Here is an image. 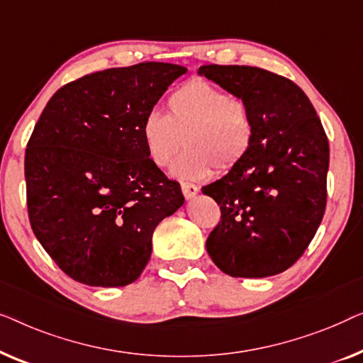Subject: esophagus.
<instances>
[{
	"instance_id": "34e87169",
	"label": "esophagus",
	"mask_w": 363,
	"mask_h": 363,
	"mask_svg": "<svg viewBox=\"0 0 363 363\" xmlns=\"http://www.w3.org/2000/svg\"><path fill=\"white\" fill-rule=\"evenodd\" d=\"M181 191L184 194V197H186L187 201H191V199H194V197L197 196L199 187L196 186V184H192V182H182L181 184Z\"/></svg>"
}]
</instances>
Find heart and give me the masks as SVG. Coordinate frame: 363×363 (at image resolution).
Returning <instances> with one entry per match:
<instances>
[{"label": "heart", "instance_id": "b5f03b06", "mask_svg": "<svg viewBox=\"0 0 363 363\" xmlns=\"http://www.w3.org/2000/svg\"><path fill=\"white\" fill-rule=\"evenodd\" d=\"M167 113L150 111L141 136L151 162L167 167L182 145L187 147L172 166L177 179H202L242 164L257 138L248 101L227 95L203 80L181 85L167 96Z\"/></svg>", "mask_w": 363, "mask_h": 363}]
</instances>
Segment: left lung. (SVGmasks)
I'll list each match as a JSON object with an SVG mask.
<instances>
[{
  "label": "left lung",
  "mask_w": 363,
  "mask_h": 363,
  "mask_svg": "<svg viewBox=\"0 0 363 363\" xmlns=\"http://www.w3.org/2000/svg\"><path fill=\"white\" fill-rule=\"evenodd\" d=\"M199 75L248 101L257 138L242 164L202 187L220 206L207 253L233 278H264L298 262L323 222L329 141L294 82L250 65H202Z\"/></svg>",
  "instance_id": "obj_1"
}]
</instances>
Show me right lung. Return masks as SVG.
<instances>
[{"mask_svg": "<svg viewBox=\"0 0 363 363\" xmlns=\"http://www.w3.org/2000/svg\"><path fill=\"white\" fill-rule=\"evenodd\" d=\"M187 69L141 62L84 75L48 101L24 157L28 213L49 257L75 281L140 278L152 232L184 203L147 156L141 123Z\"/></svg>", "mask_w": 363, "mask_h": 363, "instance_id": "add662e5", "label": "right lung"}]
</instances>
